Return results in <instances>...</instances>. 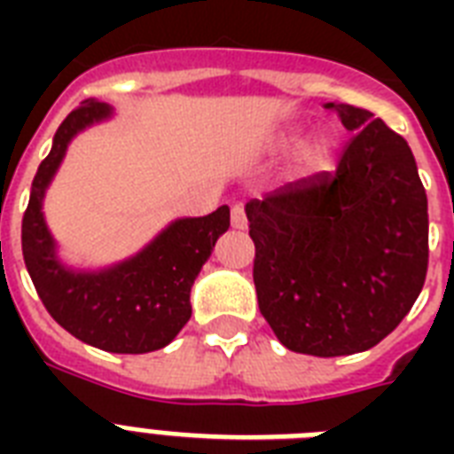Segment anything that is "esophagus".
Returning a JSON list of instances; mask_svg holds the SVG:
<instances>
[{"mask_svg": "<svg viewBox=\"0 0 454 454\" xmlns=\"http://www.w3.org/2000/svg\"><path fill=\"white\" fill-rule=\"evenodd\" d=\"M231 223H233V228H238V231H245V228H247V216H245V205H242V202L233 205V209H231Z\"/></svg>", "mask_w": 454, "mask_h": 454, "instance_id": "34e87169", "label": "esophagus"}]
</instances>
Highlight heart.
<instances>
[{
	"mask_svg": "<svg viewBox=\"0 0 454 454\" xmlns=\"http://www.w3.org/2000/svg\"><path fill=\"white\" fill-rule=\"evenodd\" d=\"M297 144H299L297 131H287V134H283V138H280V144L278 145H280V151H290V148H294ZM330 157H332V144L325 137H320L316 138L313 144L306 145V151H303L301 155V162L309 171H320L330 164Z\"/></svg>",
	"mask_w": 454,
	"mask_h": 454,
	"instance_id": "b5f03b06",
	"label": "heart"
}]
</instances>
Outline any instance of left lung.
Wrapping results in <instances>:
<instances>
[{
  "label": "left lung",
  "mask_w": 454,
  "mask_h": 454,
  "mask_svg": "<svg viewBox=\"0 0 454 454\" xmlns=\"http://www.w3.org/2000/svg\"><path fill=\"white\" fill-rule=\"evenodd\" d=\"M356 137L337 174L249 200L259 310L317 358L372 348L408 316L429 266L427 191L408 141L370 110L325 103Z\"/></svg>",
  "instance_id": "left-lung-1"
}]
</instances>
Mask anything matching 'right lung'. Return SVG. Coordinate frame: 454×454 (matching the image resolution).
Here are the masks:
<instances>
[{
    "label": "right lung",
    "instance_id": "1",
    "mask_svg": "<svg viewBox=\"0 0 454 454\" xmlns=\"http://www.w3.org/2000/svg\"><path fill=\"white\" fill-rule=\"evenodd\" d=\"M113 117V108L84 101L63 120L51 153L32 181L23 216V259L39 299L56 323L73 337L101 351L148 353L176 337L191 317V287L231 226V209L221 205L207 216L171 221L141 252L108 269H70L59 259L42 202L67 145L80 131Z\"/></svg>",
    "mask_w": 454,
    "mask_h": 454
}]
</instances>
